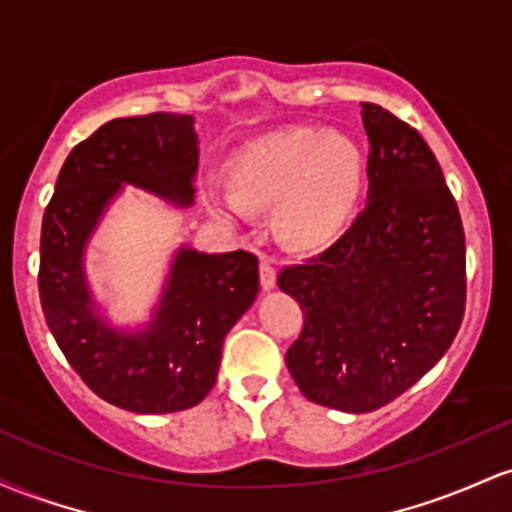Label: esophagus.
<instances>
[{
    "instance_id": "obj_1",
    "label": "esophagus",
    "mask_w": 512,
    "mask_h": 512,
    "mask_svg": "<svg viewBox=\"0 0 512 512\" xmlns=\"http://www.w3.org/2000/svg\"><path fill=\"white\" fill-rule=\"evenodd\" d=\"M260 284L264 291H272L276 286V267L272 260H260Z\"/></svg>"
}]
</instances>
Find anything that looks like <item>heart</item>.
I'll list each match as a JSON object with an SVG mask.
<instances>
[{"instance_id":"b5f03b06","label":"heart","mask_w":512,"mask_h":512,"mask_svg":"<svg viewBox=\"0 0 512 512\" xmlns=\"http://www.w3.org/2000/svg\"><path fill=\"white\" fill-rule=\"evenodd\" d=\"M226 173L233 192L207 195L216 216L245 221L250 207H274L286 238L320 245L354 219L366 185V156L342 129L289 127L240 146Z\"/></svg>"}]
</instances>
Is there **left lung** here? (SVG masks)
Returning <instances> with one entry per match:
<instances>
[{
    "instance_id": "obj_1",
    "label": "left lung",
    "mask_w": 512,
    "mask_h": 512,
    "mask_svg": "<svg viewBox=\"0 0 512 512\" xmlns=\"http://www.w3.org/2000/svg\"><path fill=\"white\" fill-rule=\"evenodd\" d=\"M368 197L325 252L279 274L303 310L286 351L298 390L366 414L409 390L450 349L464 315V231L443 170L416 129L361 103Z\"/></svg>"
}]
</instances>
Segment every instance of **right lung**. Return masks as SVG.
I'll use <instances>...</instances> for the list:
<instances>
[{"label": "right lung", "instance_id": "obj_1", "mask_svg": "<svg viewBox=\"0 0 512 512\" xmlns=\"http://www.w3.org/2000/svg\"><path fill=\"white\" fill-rule=\"evenodd\" d=\"M195 117L154 113L105 122L74 146L40 233V303L57 346L105 402L134 414L190 409L209 395L223 339L260 293L257 257L182 243L149 320L115 322L86 274V252L125 187L195 207Z\"/></svg>", "mask_w": 512, "mask_h": 512}]
</instances>
